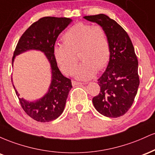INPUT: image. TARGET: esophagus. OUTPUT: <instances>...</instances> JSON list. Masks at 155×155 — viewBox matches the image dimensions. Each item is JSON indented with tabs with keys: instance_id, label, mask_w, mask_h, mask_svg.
Segmentation results:
<instances>
[{
	"instance_id": "esophagus-1",
	"label": "esophagus",
	"mask_w": 155,
	"mask_h": 155,
	"mask_svg": "<svg viewBox=\"0 0 155 155\" xmlns=\"http://www.w3.org/2000/svg\"><path fill=\"white\" fill-rule=\"evenodd\" d=\"M83 83H81V82H79V81H74V80H73L72 81V84L74 85H77V84H82Z\"/></svg>"
}]
</instances>
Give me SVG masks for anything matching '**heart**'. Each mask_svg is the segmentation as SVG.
<instances>
[{
	"mask_svg": "<svg viewBox=\"0 0 155 155\" xmlns=\"http://www.w3.org/2000/svg\"><path fill=\"white\" fill-rule=\"evenodd\" d=\"M63 40L64 44H55L53 52L60 68L68 75L74 71L78 52L82 60L75 71L79 79H91L97 70L104 69L109 61L110 41L102 26L79 22L65 32Z\"/></svg>",
	"mask_w": 155,
	"mask_h": 155,
	"instance_id": "b5f03b06",
	"label": "heart"
}]
</instances>
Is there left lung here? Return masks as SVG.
<instances>
[{
	"label": "left lung",
	"mask_w": 155,
	"mask_h": 155,
	"mask_svg": "<svg viewBox=\"0 0 155 155\" xmlns=\"http://www.w3.org/2000/svg\"><path fill=\"white\" fill-rule=\"evenodd\" d=\"M84 18L97 23L106 30L111 47L108 66L97 79L101 91L92 98V103L104 116L120 117L131 107L139 86L134 47L127 32L107 15L100 14Z\"/></svg>",
	"instance_id": "left-lung-1"
}]
</instances>
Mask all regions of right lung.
<instances>
[{
    "label": "right lung",
    "mask_w": 155,
    "mask_h": 155,
    "mask_svg": "<svg viewBox=\"0 0 155 155\" xmlns=\"http://www.w3.org/2000/svg\"><path fill=\"white\" fill-rule=\"evenodd\" d=\"M66 17H44L33 22L19 38L12 58V65L16 55L30 49L44 52L51 68V82L49 91L42 98L28 102L18 97L21 106L32 119L41 122H50L63 113L69 91L72 88L71 80L60 71L54 57V47L58 35L71 22Z\"/></svg>",
    "instance_id": "right-lung-1"
}]
</instances>
